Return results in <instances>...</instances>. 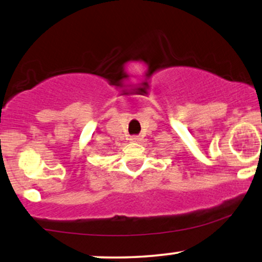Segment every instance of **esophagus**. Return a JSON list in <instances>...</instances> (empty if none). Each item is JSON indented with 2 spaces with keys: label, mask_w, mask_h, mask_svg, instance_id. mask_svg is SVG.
Wrapping results in <instances>:
<instances>
[{
  "label": "esophagus",
  "mask_w": 262,
  "mask_h": 262,
  "mask_svg": "<svg viewBox=\"0 0 262 262\" xmlns=\"http://www.w3.org/2000/svg\"><path fill=\"white\" fill-rule=\"evenodd\" d=\"M140 140H141V138H140L139 135H134L130 138V141H133V142H138V141H140Z\"/></svg>",
  "instance_id": "esophagus-1"
}]
</instances>
